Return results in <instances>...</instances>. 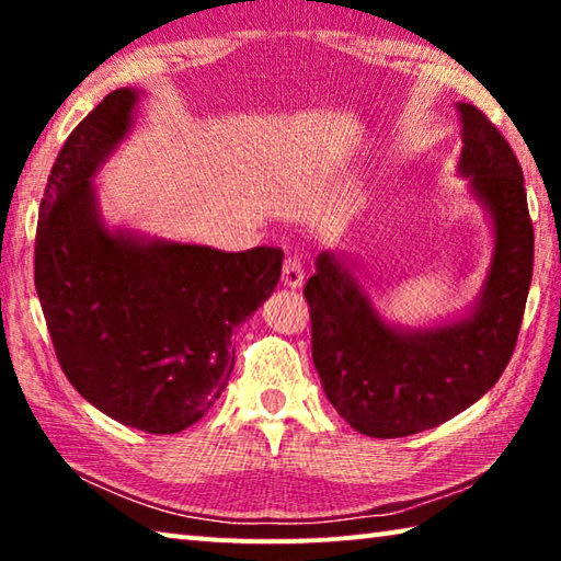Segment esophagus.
Returning <instances> with one entry per match:
<instances>
[{
	"label": "esophagus",
	"instance_id": "34e87169",
	"mask_svg": "<svg viewBox=\"0 0 561 561\" xmlns=\"http://www.w3.org/2000/svg\"><path fill=\"white\" fill-rule=\"evenodd\" d=\"M282 284L289 289H301L304 287V270L297 257H287L282 267Z\"/></svg>",
	"mask_w": 561,
	"mask_h": 561
}]
</instances>
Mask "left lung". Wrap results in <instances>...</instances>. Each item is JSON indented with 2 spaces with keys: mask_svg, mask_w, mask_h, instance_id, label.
<instances>
[{
  "mask_svg": "<svg viewBox=\"0 0 561 561\" xmlns=\"http://www.w3.org/2000/svg\"><path fill=\"white\" fill-rule=\"evenodd\" d=\"M460 116L458 173L485 213L492 260L472 307L433 327L388 321L351 254L324 250L304 287L311 358L331 405L371 438L435 428L480 401L515 351L531 282L535 232L525 178L502 133L470 106Z\"/></svg>",
  "mask_w": 561,
  "mask_h": 561,
  "instance_id": "obj_1",
  "label": "left lung"
}]
</instances>
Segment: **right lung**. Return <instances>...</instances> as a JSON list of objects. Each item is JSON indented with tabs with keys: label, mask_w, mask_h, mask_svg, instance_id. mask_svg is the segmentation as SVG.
<instances>
[{
	"label": "right lung",
	"mask_w": 561,
	"mask_h": 561,
	"mask_svg": "<svg viewBox=\"0 0 561 561\" xmlns=\"http://www.w3.org/2000/svg\"><path fill=\"white\" fill-rule=\"evenodd\" d=\"M140 99L108 93L64 144L42 197L34 282L76 391L128 428L168 435L225 391L232 334L270 299L284 254L220 252L106 222L93 180L130 136Z\"/></svg>",
	"instance_id": "obj_1"
}]
</instances>
